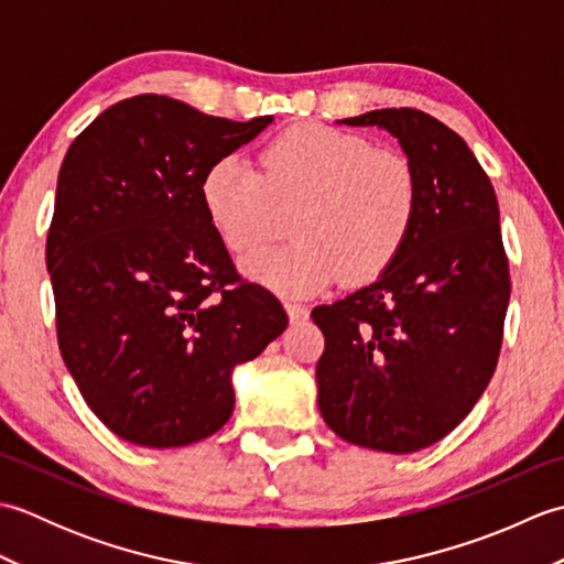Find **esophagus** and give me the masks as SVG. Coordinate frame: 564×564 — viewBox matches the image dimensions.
<instances>
[{
	"mask_svg": "<svg viewBox=\"0 0 564 564\" xmlns=\"http://www.w3.org/2000/svg\"><path fill=\"white\" fill-rule=\"evenodd\" d=\"M285 313H289L291 322H303L310 317V310L303 303H295V301H285Z\"/></svg>",
	"mask_w": 564,
	"mask_h": 564,
	"instance_id": "1",
	"label": "esophagus"
}]
</instances>
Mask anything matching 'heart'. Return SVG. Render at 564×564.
<instances>
[{"label": "heart", "mask_w": 564, "mask_h": 564, "mask_svg": "<svg viewBox=\"0 0 564 564\" xmlns=\"http://www.w3.org/2000/svg\"><path fill=\"white\" fill-rule=\"evenodd\" d=\"M259 166L239 154L215 160L200 182L203 206L232 254H251L281 232L293 207V242L245 261L283 295L325 291L337 279L368 283L410 239L422 184L400 150L322 123L285 128L263 145Z\"/></svg>", "instance_id": "b5f03b06"}]
</instances>
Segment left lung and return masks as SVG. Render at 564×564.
<instances>
[{"mask_svg":"<svg viewBox=\"0 0 564 564\" xmlns=\"http://www.w3.org/2000/svg\"><path fill=\"white\" fill-rule=\"evenodd\" d=\"M378 126L416 166L422 208L376 283L313 310L325 334L317 402L354 446L414 453L470 414L495 376L511 293L492 182L465 140L416 109H380Z\"/></svg>","mask_w":564,"mask_h":564,"instance_id":"obj_1","label":"left lung"}]
</instances>
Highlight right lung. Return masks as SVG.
<instances>
[{"label":"right lung","instance_id":"right-lung-1","mask_svg":"<svg viewBox=\"0 0 564 564\" xmlns=\"http://www.w3.org/2000/svg\"><path fill=\"white\" fill-rule=\"evenodd\" d=\"M269 123L140 94L94 118L59 166L45 242L59 354L89 410L138 446L215 434L232 368L289 325L237 273L200 196L208 166Z\"/></svg>","mask_w":564,"mask_h":564}]
</instances>
